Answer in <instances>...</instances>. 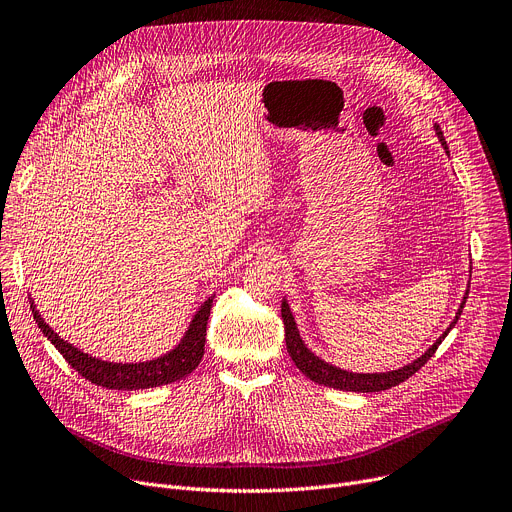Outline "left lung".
<instances>
[{
    "instance_id": "8db88e82",
    "label": "left lung",
    "mask_w": 512,
    "mask_h": 512,
    "mask_svg": "<svg viewBox=\"0 0 512 512\" xmlns=\"http://www.w3.org/2000/svg\"><path fill=\"white\" fill-rule=\"evenodd\" d=\"M436 128V134L440 143L444 145L446 153H448V145H446V139L444 134L440 130L438 124H434ZM469 297V290L465 292L463 297V303L459 307V313H456V317L452 319V324L446 328V332L427 348V351L415 359L413 363L400 367V369H394V371H386V373H353V371H344L340 367H334L330 363H326L324 359H319L315 353H311L307 344L303 342L299 330H297V324H294V317H292V311L286 303V299L282 301V319H284V332H286V348H288V355L290 359L294 361V365H297L301 369V373H305L307 378L315 384H321V386H328V388H336V390H344V392H382V390H388L392 386H398L400 382L409 380L413 373H417L427 361L429 357H434V353L438 351V346L442 344V340L448 336V332L454 328L456 321H459L461 313H463V307H465V301Z\"/></svg>"
}]
</instances>
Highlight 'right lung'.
Segmentation results:
<instances>
[{
    "mask_svg": "<svg viewBox=\"0 0 512 512\" xmlns=\"http://www.w3.org/2000/svg\"><path fill=\"white\" fill-rule=\"evenodd\" d=\"M211 303L213 299L209 297L201 305V309L195 313L191 326H188L184 338L176 348H172V351L166 353L164 357H157L145 363H110L78 351V348H74L64 338H60L45 324L33 301H31V309H33L37 326L41 328L45 338L51 340V344L58 348L60 355L68 361V365H72L85 380L110 390H145V388L178 382L186 378V375L201 363L205 353L207 319H209Z\"/></svg>",
    "mask_w": 512,
    "mask_h": 512,
    "instance_id": "obj_1",
    "label": "right lung"
}]
</instances>
